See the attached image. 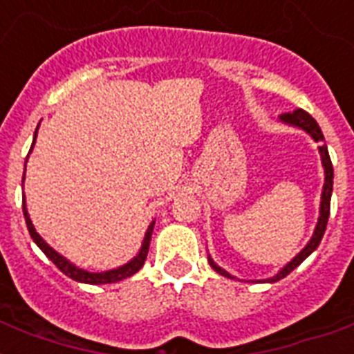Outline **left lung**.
Segmentation results:
<instances>
[{"label": "left lung", "mask_w": 354, "mask_h": 354, "mask_svg": "<svg viewBox=\"0 0 354 354\" xmlns=\"http://www.w3.org/2000/svg\"><path fill=\"white\" fill-rule=\"evenodd\" d=\"M281 121L288 122V124H294V127L303 128L305 132H308L310 136H313L314 141H319V143H322V147H319V154H322V163H324V167H325V185H324V193H322V207H319L318 226H316V230H314L313 239H310V242H308L307 246L303 248L301 252L297 253L296 257L292 259L290 263L286 264L285 268L281 270L279 274L274 275L272 279H268L270 283H275V281H279V279H283V277H286V275L290 274L292 270L296 268V266H299V264H301L303 261H305V259H307L308 255H310V253H313L314 250L319 246L322 236H324V233H325V227H327V221H329L330 193H333V163H330L327 145H324V133H322V128L318 127V122L314 121L310 113H307L305 110H301V108H297V110H294V112H290V113H283V115H281ZM209 264L216 270V272H218V274L226 275V277L233 279L232 275L227 274L226 270H222L221 266H216V264L213 263L211 259H209Z\"/></svg>", "instance_id": "obj_1"}]
</instances>
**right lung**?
Masks as SVG:
<instances>
[{
	"mask_svg": "<svg viewBox=\"0 0 354 354\" xmlns=\"http://www.w3.org/2000/svg\"><path fill=\"white\" fill-rule=\"evenodd\" d=\"M36 138V136H35ZM35 145V141H32ZM24 215H25V222H27V230H29L30 236H32V241L38 244L41 252L46 253L47 257L51 259L55 266H57L60 272L71 277V279L79 281V283H90V285H106V283H118L121 279H127L130 275H133L138 272L141 266L145 264V259H147V253H149V246H150V236H152V230H154V222L150 224L149 230H147V235H145V241H143V246H141V252L138 253V257H133L130 263H127L124 266L121 268H115V270H108V272H101V274H93V272H86V270H80L77 268L75 264H71L69 261L62 257V255H58L51 246H47V242H44L38 233H36L35 226H32V222L29 218V213H27V207H25V200H24Z\"/></svg>",
	"mask_w": 354,
	"mask_h": 354,
	"instance_id": "obj_1",
	"label": "right lung"
}]
</instances>
